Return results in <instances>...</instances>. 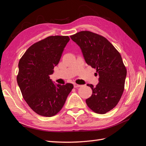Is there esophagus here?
<instances>
[{
	"instance_id": "34e87169",
	"label": "esophagus",
	"mask_w": 146,
	"mask_h": 146,
	"mask_svg": "<svg viewBox=\"0 0 146 146\" xmlns=\"http://www.w3.org/2000/svg\"><path fill=\"white\" fill-rule=\"evenodd\" d=\"M74 88H78V87H80L81 85H78V84H77V83H74Z\"/></svg>"
}]
</instances>
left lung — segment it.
<instances>
[{"label":"left lung","mask_w":146,"mask_h":146,"mask_svg":"<svg viewBox=\"0 0 146 146\" xmlns=\"http://www.w3.org/2000/svg\"><path fill=\"white\" fill-rule=\"evenodd\" d=\"M80 47L86 63L96 69L99 83L90 86L92 94L86 100L91 110L105 114L116 106L124 90L127 70L119 52L105 37L89 31L70 36Z\"/></svg>","instance_id":"1"}]
</instances>
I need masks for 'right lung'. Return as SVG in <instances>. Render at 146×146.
Listing matches in <instances>:
<instances>
[{"instance_id":"right-lung-1","label":"right lung","mask_w":146,"mask_h":146,"mask_svg":"<svg viewBox=\"0 0 146 146\" xmlns=\"http://www.w3.org/2000/svg\"><path fill=\"white\" fill-rule=\"evenodd\" d=\"M68 36H50L31 46L18 64L17 82L22 95L39 115L52 117L63 108L74 85H55L50 78L58 64Z\"/></svg>"}]
</instances>
